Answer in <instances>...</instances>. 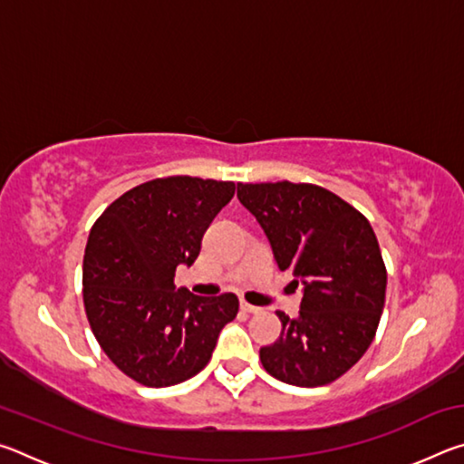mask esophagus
<instances>
[{"instance_id":"34e87169","label":"esophagus","mask_w":464,"mask_h":464,"mask_svg":"<svg viewBox=\"0 0 464 464\" xmlns=\"http://www.w3.org/2000/svg\"><path fill=\"white\" fill-rule=\"evenodd\" d=\"M241 309L246 311V313H260V311H262L260 307H254V304H249V303H246V301H241Z\"/></svg>"}]
</instances>
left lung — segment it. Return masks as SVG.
Returning <instances> with one entry per match:
<instances>
[{"instance_id":"left-lung-1","label":"left lung","mask_w":464,"mask_h":464,"mask_svg":"<svg viewBox=\"0 0 464 464\" xmlns=\"http://www.w3.org/2000/svg\"><path fill=\"white\" fill-rule=\"evenodd\" d=\"M237 198L278 268L303 285L298 317L278 311L282 334L260 350L266 372L296 387L334 382L364 356L384 307L387 268L371 223L315 184H237Z\"/></svg>"}]
</instances>
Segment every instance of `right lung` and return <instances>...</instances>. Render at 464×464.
I'll use <instances>...</instances> for the list:
<instances>
[{
  "label": "right lung",
  "instance_id": "add662e5",
  "mask_svg": "<svg viewBox=\"0 0 464 464\" xmlns=\"http://www.w3.org/2000/svg\"><path fill=\"white\" fill-rule=\"evenodd\" d=\"M233 182L169 176L124 192L93 223L83 256V304L106 356L145 387H171L208 364L235 319L233 293L198 296L176 288Z\"/></svg>",
  "mask_w": 464,
  "mask_h": 464
}]
</instances>
